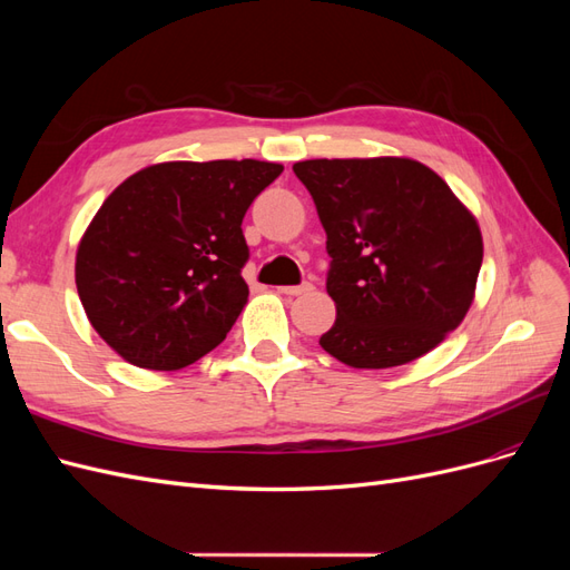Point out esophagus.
<instances>
[{"instance_id": "34e87169", "label": "esophagus", "mask_w": 570, "mask_h": 570, "mask_svg": "<svg viewBox=\"0 0 570 570\" xmlns=\"http://www.w3.org/2000/svg\"><path fill=\"white\" fill-rule=\"evenodd\" d=\"M314 285L312 283H302V285H283L278 287V292H283V295H306V292H312Z\"/></svg>"}]
</instances>
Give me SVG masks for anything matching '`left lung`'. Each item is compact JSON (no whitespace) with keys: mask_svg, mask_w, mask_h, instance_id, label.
Segmentation results:
<instances>
[{"mask_svg":"<svg viewBox=\"0 0 570 570\" xmlns=\"http://www.w3.org/2000/svg\"><path fill=\"white\" fill-rule=\"evenodd\" d=\"M327 235L325 287L337 306L321 347L352 368H392L452 333L473 302L482 237L428 166L308 159L292 166Z\"/></svg>","mask_w":570,"mask_h":570,"instance_id":"8db88e82","label":"left lung"}]
</instances>
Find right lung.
<instances>
[{"mask_svg":"<svg viewBox=\"0 0 570 570\" xmlns=\"http://www.w3.org/2000/svg\"><path fill=\"white\" fill-rule=\"evenodd\" d=\"M283 174L268 161H168L101 204L76 256L99 337L130 364L178 371L216 350L247 304L243 218Z\"/></svg>","mask_w":570,"mask_h":570,"instance_id":"add662e5","label":"right lung"}]
</instances>
